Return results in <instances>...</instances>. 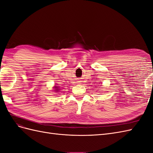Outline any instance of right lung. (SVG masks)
I'll list each match as a JSON object with an SVG mask.
<instances>
[{
  "label": "right lung",
  "instance_id": "obj_1",
  "mask_svg": "<svg viewBox=\"0 0 153 153\" xmlns=\"http://www.w3.org/2000/svg\"><path fill=\"white\" fill-rule=\"evenodd\" d=\"M53 91H54V92H61L60 91H61V89H61V88H60V87L57 86L56 85H55V86H53Z\"/></svg>",
  "mask_w": 153,
  "mask_h": 153
}]
</instances>
